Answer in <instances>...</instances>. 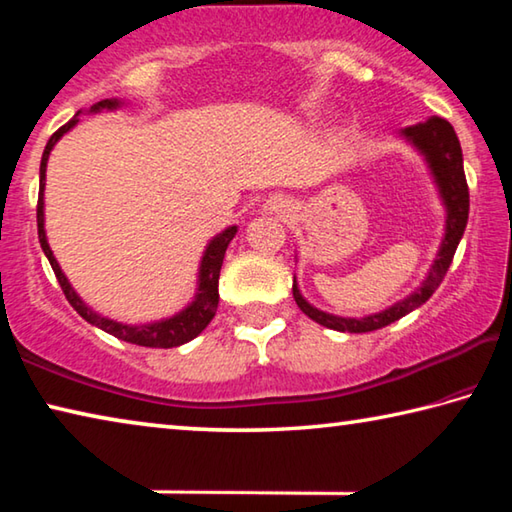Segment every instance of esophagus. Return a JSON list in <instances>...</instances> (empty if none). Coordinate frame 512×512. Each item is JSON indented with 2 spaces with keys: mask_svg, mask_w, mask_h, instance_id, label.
Wrapping results in <instances>:
<instances>
[{
  "mask_svg": "<svg viewBox=\"0 0 512 512\" xmlns=\"http://www.w3.org/2000/svg\"><path fill=\"white\" fill-rule=\"evenodd\" d=\"M264 207L268 212H275V214H280V212H284L289 207V201H284L282 196H273V198H268V201L264 203Z\"/></svg>",
  "mask_w": 512,
  "mask_h": 512,
  "instance_id": "esophagus-1",
  "label": "esophagus"
}]
</instances>
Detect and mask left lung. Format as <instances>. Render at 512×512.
<instances>
[{"mask_svg": "<svg viewBox=\"0 0 512 512\" xmlns=\"http://www.w3.org/2000/svg\"><path fill=\"white\" fill-rule=\"evenodd\" d=\"M402 137L406 142H411L413 149L422 155L424 162H427L433 183L438 187L440 201L445 205V235L443 241H440L438 255L433 259L427 277H424L420 287L415 289L411 296L395 302V305L386 307L384 311H377V314L363 318L334 316L327 314V311L316 309L314 305H309V302L302 298L296 277H293V298H296V305L302 309V314L316 320L318 325L350 334L375 332L379 327L391 325L402 316L411 314L413 309L424 305V302L433 296V291L440 287L449 264H452L458 241H461L465 232L467 214H470V192H467V180L463 171L461 144H458V137L452 124L440 117H431L427 121H422V124L404 128Z\"/></svg>", "mask_w": 512, "mask_h": 512, "instance_id": "8db88e82", "label": "left lung"}]
</instances>
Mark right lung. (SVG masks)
Wrapping results in <instances>:
<instances>
[{
  "instance_id": "1",
  "label": "right lung",
  "mask_w": 512,
  "mask_h": 512,
  "mask_svg": "<svg viewBox=\"0 0 512 512\" xmlns=\"http://www.w3.org/2000/svg\"><path fill=\"white\" fill-rule=\"evenodd\" d=\"M121 106H124V101L103 99L99 103H94V106L88 112L117 110ZM79 115H81V112H76V115L69 119L65 126H60L58 131L49 137V142L45 146V153H42V160H40V192H38V239H40V246H42V250H45L51 268H54L56 280L60 284V289H63L65 298L69 300V305L79 311V316L88 320L90 325L99 327V329H103V332L117 336V339L126 341V343L144 345V348H178V345L196 339V336L201 334L207 325H210V320L216 314V307H219V275H221L223 257H225V250H228V244L237 235V225H230V228H225L223 232H219V235L212 237L210 244L205 246V253L201 257V266H198L196 296L185 309H180L178 314H173L169 318H162V320H155V323H144V325H126V323H119V320H112V318L97 314V311L85 305L79 293H76L72 284H69L67 275L63 273V268L58 266L54 253H51L49 241H47V232H45V180H47L49 153H51V149H54L60 137H63L67 131H72V128L79 124Z\"/></svg>"
}]
</instances>
